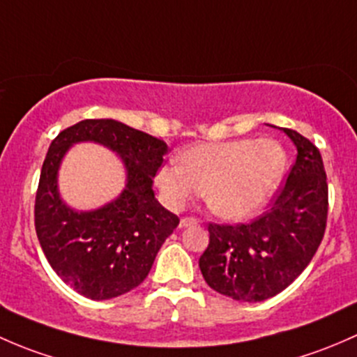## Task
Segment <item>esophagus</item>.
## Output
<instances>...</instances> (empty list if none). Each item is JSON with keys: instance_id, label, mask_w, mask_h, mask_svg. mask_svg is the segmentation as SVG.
Instances as JSON below:
<instances>
[{"instance_id": "1", "label": "esophagus", "mask_w": 357, "mask_h": 357, "mask_svg": "<svg viewBox=\"0 0 357 357\" xmlns=\"http://www.w3.org/2000/svg\"><path fill=\"white\" fill-rule=\"evenodd\" d=\"M197 223H199V220L194 218V216H185V218L180 220V229H185V227L197 225Z\"/></svg>"}]
</instances>
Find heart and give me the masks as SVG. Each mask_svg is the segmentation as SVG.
I'll return each mask as SVG.
<instances>
[{
    "label": "heart",
    "instance_id": "heart-1",
    "mask_svg": "<svg viewBox=\"0 0 357 357\" xmlns=\"http://www.w3.org/2000/svg\"><path fill=\"white\" fill-rule=\"evenodd\" d=\"M287 170V153L273 139L197 144L180 154V163L160 167L156 183L165 203L180 209L201 190L215 215L244 220L273 197Z\"/></svg>",
    "mask_w": 357,
    "mask_h": 357
}]
</instances>
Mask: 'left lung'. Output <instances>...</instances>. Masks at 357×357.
Listing matches in <instances>:
<instances>
[{"label":"left lung","instance_id":"obj_1","mask_svg":"<svg viewBox=\"0 0 357 357\" xmlns=\"http://www.w3.org/2000/svg\"><path fill=\"white\" fill-rule=\"evenodd\" d=\"M297 148L287 182L251 223H209V244L199 258L206 284L242 303H259L287 289L321 244L328 185L318 148L292 128H282Z\"/></svg>","mask_w":357,"mask_h":357}]
</instances>
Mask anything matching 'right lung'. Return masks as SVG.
I'll use <instances>...</instances> for the list:
<instances>
[{"mask_svg": "<svg viewBox=\"0 0 357 357\" xmlns=\"http://www.w3.org/2000/svg\"><path fill=\"white\" fill-rule=\"evenodd\" d=\"M96 142L121 156L126 189L112 204L77 212L63 203L57 170L73 144ZM168 146L112 119L82 120L65 128L47 149L36 194V234L58 277L94 301L130 292L144 282L154 258L177 229L178 216L158 203L153 178Z\"/></svg>", "mask_w": 357, "mask_h": 357, "instance_id": "1", "label": "right lung"}]
</instances>
